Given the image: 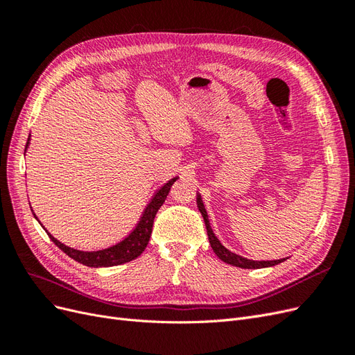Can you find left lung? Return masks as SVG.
I'll use <instances>...</instances> for the list:
<instances>
[{"instance_id":"obj_1","label":"left lung","mask_w":355,"mask_h":355,"mask_svg":"<svg viewBox=\"0 0 355 355\" xmlns=\"http://www.w3.org/2000/svg\"><path fill=\"white\" fill-rule=\"evenodd\" d=\"M197 204H198V210L201 211L202 214V219H204V223H206V230H207V235H209V241H210V245L213 252L216 253V256L219 257L220 261L227 262L230 265H234V266H239V268H245V270H259V268H268V266H274V265H278L284 262L286 259H277V261H250V259H245V257L243 256H239L235 254L232 252H230L228 249H225V247L220 244V241L216 239V235L213 234L211 228H210V222H209V218H207V211L206 209H204V204L201 201V197L198 196L197 198Z\"/></svg>"}]
</instances>
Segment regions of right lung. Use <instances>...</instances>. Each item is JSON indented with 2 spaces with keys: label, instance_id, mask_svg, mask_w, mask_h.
<instances>
[{
  "label": "right lung",
  "instance_id": "1",
  "mask_svg": "<svg viewBox=\"0 0 355 355\" xmlns=\"http://www.w3.org/2000/svg\"><path fill=\"white\" fill-rule=\"evenodd\" d=\"M28 144H29V141L26 142V146H28ZM176 179L178 178L168 180L167 184L157 192L154 198L151 200V202L148 204V207L145 209L142 218H141V220H139L137 227L133 230V232L123 241L110 247V249H103V250H98V252H81V250H75L65 244H62L60 241H58L55 237H53V235H50L47 232L49 237L62 252H65L69 257H72L73 261H77L85 266H93V268L115 266V265L130 262V261L136 259V257L141 254L145 250V247L148 245L149 237H151V232H153L155 214H157L158 209L163 206V202L170 192V188L175 184Z\"/></svg>",
  "mask_w": 355,
  "mask_h": 355
}]
</instances>
